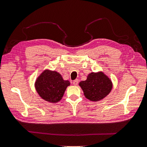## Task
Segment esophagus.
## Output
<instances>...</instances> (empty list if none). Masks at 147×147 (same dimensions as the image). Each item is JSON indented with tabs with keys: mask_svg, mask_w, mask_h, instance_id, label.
I'll use <instances>...</instances> for the list:
<instances>
[{
	"mask_svg": "<svg viewBox=\"0 0 147 147\" xmlns=\"http://www.w3.org/2000/svg\"><path fill=\"white\" fill-rule=\"evenodd\" d=\"M78 82H79L78 80L76 79V80H74V81H73V84L74 85H77L78 84Z\"/></svg>",
	"mask_w": 147,
	"mask_h": 147,
	"instance_id": "1",
	"label": "esophagus"
}]
</instances>
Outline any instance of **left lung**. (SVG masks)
<instances>
[{
    "mask_svg": "<svg viewBox=\"0 0 147 147\" xmlns=\"http://www.w3.org/2000/svg\"><path fill=\"white\" fill-rule=\"evenodd\" d=\"M85 97L92 101H98L107 96L111 91L112 84L104 73H91L86 81L80 83Z\"/></svg>",
    "mask_w": 147,
    "mask_h": 147,
    "instance_id": "left-lung-1",
    "label": "left lung"
}]
</instances>
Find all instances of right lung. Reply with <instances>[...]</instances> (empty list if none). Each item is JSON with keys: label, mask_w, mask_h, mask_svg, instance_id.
I'll list each match as a JSON object with an SVG mask.
<instances>
[{"label": "right lung", "mask_w": 147, "mask_h": 147, "mask_svg": "<svg viewBox=\"0 0 147 147\" xmlns=\"http://www.w3.org/2000/svg\"><path fill=\"white\" fill-rule=\"evenodd\" d=\"M70 85L55 71H43L35 83L37 92L41 97L50 102H57L63 96L67 86Z\"/></svg>", "instance_id": "1"}]
</instances>
